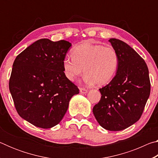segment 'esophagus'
Instances as JSON below:
<instances>
[{"instance_id":"1","label":"esophagus","mask_w":158,"mask_h":158,"mask_svg":"<svg viewBox=\"0 0 158 158\" xmlns=\"http://www.w3.org/2000/svg\"><path fill=\"white\" fill-rule=\"evenodd\" d=\"M79 90H80V93H83V94H85V93H86L88 90L84 89V88H79Z\"/></svg>"}]
</instances>
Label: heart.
<instances>
[{
    "mask_svg": "<svg viewBox=\"0 0 158 158\" xmlns=\"http://www.w3.org/2000/svg\"><path fill=\"white\" fill-rule=\"evenodd\" d=\"M73 56H66L63 61L64 74L72 81L84 68L87 84L105 85L113 79L118 67V53L111 46L83 44L74 48Z\"/></svg>",
    "mask_w": 158,
    "mask_h": 158,
    "instance_id": "obj_1",
    "label": "heart"
}]
</instances>
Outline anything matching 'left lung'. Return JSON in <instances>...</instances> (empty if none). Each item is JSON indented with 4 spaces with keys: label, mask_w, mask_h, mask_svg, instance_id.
<instances>
[{
    "label": "left lung",
    "mask_w": 158,
    "mask_h": 158,
    "mask_svg": "<svg viewBox=\"0 0 158 158\" xmlns=\"http://www.w3.org/2000/svg\"><path fill=\"white\" fill-rule=\"evenodd\" d=\"M118 56V67L113 79L100 89L101 99L93 109L102 127L120 131L139 121L151 93L148 69L145 61L125 42L111 38Z\"/></svg>",
    "instance_id": "8db88e82"
}]
</instances>
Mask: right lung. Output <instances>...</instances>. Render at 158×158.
<instances>
[{
	"label": "right lung",
	"mask_w": 158,
	"mask_h": 158,
	"mask_svg": "<svg viewBox=\"0 0 158 158\" xmlns=\"http://www.w3.org/2000/svg\"><path fill=\"white\" fill-rule=\"evenodd\" d=\"M71 43L40 39L14 61L9 89L19 115L38 127L58 125L79 90L65 77L63 61Z\"/></svg>",
	"instance_id": "1"
}]
</instances>
